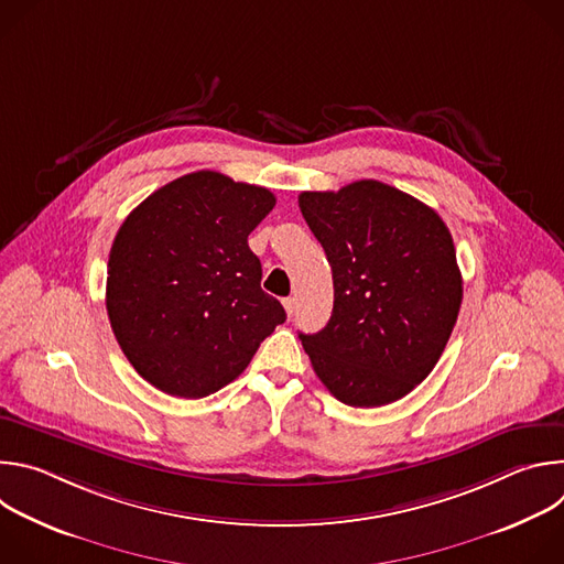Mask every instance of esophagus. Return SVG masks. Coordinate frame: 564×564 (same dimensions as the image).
<instances>
[{"instance_id":"1","label":"esophagus","mask_w":564,"mask_h":564,"mask_svg":"<svg viewBox=\"0 0 564 564\" xmlns=\"http://www.w3.org/2000/svg\"><path fill=\"white\" fill-rule=\"evenodd\" d=\"M283 307H285L288 316H292V314H294V307H296V301H294V296H288V299H283Z\"/></svg>"}]
</instances>
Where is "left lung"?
Returning <instances> with one entry per match:
<instances>
[{"instance_id": "left-lung-1", "label": "left lung", "mask_w": 564, "mask_h": 564, "mask_svg": "<svg viewBox=\"0 0 564 564\" xmlns=\"http://www.w3.org/2000/svg\"><path fill=\"white\" fill-rule=\"evenodd\" d=\"M301 214L333 268L326 328L299 335L348 406H386L440 361L462 305L453 236L435 209L379 181L303 192Z\"/></svg>"}]
</instances>
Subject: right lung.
<instances>
[{"mask_svg":"<svg viewBox=\"0 0 564 564\" xmlns=\"http://www.w3.org/2000/svg\"><path fill=\"white\" fill-rule=\"evenodd\" d=\"M274 205L265 187L203 170L160 187L120 225L107 312L124 357L158 390L185 399L220 390L285 321L248 246Z\"/></svg>","mask_w":564,"mask_h":564,"instance_id":"right-lung-1","label":"right lung"}]
</instances>
